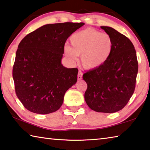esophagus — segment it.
<instances>
[{"label": "esophagus", "mask_w": 150, "mask_h": 150, "mask_svg": "<svg viewBox=\"0 0 150 150\" xmlns=\"http://www.w3.org/2000/svg\"><path fill=\"white\" fill-rule=\"evenodd\" d=\"M82 76H83V73H82V71H79V73H78V75H77L78 80L82 79Z\"/></svg>", "instance_id": "obj_1"}]
</instances>
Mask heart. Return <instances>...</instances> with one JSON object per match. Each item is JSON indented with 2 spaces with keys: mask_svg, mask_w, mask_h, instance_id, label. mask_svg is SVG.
Wrapping results in <instances>:
<instances>
[{
  "mask_svg": "<svg viewBox=\"0 0 150 150\" xmlns=\"http://www.w3.org/2000/svg\"><path fill=\"white\" fill-rule=\"evenodd\" d=\"M71 44L64 47L65 55L76 60L81 55V63L85 69H95L108 59L112 50L110 35L93 28H87L75 33L70 38Z\"/></svg>",
  "mask_w": 150,
  "mask_h": 150,
  "instance_id": "obj_1",
  "label": "heart"
}]
</instances>
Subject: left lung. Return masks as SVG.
I'll return each mask as SVG.
<instances>
[{
	"label": "left lung",
	"mask_w": 150,
	"mask_h": 150,
	"mask_svg": "<svg viewBox=\"0 0 150 150\" xmlns=\"http://www.w3.org/2000/svg\"><path fill=\"white\" fill-rule=\"evenodd\" d=\"M112 40V50L99 67L85 73V100L98 112L113 113L122 109L135 90L138 63L132 43L112 28L101 26Z\"/></svg>",
	"instance_id": "left-lung-1"
}]
</instances>
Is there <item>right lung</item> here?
<instances>
[{
    "mask_svg": "<svg viewBox=\"0 0 150 150\" xmlns=\"http://www.w3.org/2000/svg\"><path fill=\"white\" fill-rule=\"evenodd\" d=\"M83 22L44 25L18 45L12 70L16 94L27 110L47 115L62 106L66 91L77 83L78 69L62 64L64 45Z\"/></svg>",
    "mask_w": 150,
    "mask_h": 150,
    "instance_id": "add662e5",
    "label": "right lung"
}]
</instances>
